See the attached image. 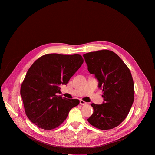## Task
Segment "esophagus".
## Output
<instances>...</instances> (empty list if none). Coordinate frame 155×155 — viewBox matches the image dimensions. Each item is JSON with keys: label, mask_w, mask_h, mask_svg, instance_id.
<instances>
[{"label": "esophagus", "mask_w": 155, "mask_h": 155, "mask_svg": "<svg viewBox=\"0 0 155 155\" xmlns=\"http://www.w3.org/2000/svg\"><path fill=\"white\" fill-rule=\"evenodd\" d=\"M79 102H80V104H81V105H87L88 104L87 102L84 101H83V100H80V101H79Z\"/></svg>", "instance_id": "obj_1"}]
</instances>
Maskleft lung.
I'll return each instance as SVG.
<instances>
[{"mask_svg": "<svg viewBox=\"0 0 155 155\" xmlns=\"http://www.w3.org/2000/svg\"><path fill=\"white\" fill-rule=\"evenodd\" d=\"M83 57L89 72L97 79L104 100L101 105L91 104L94 112L87 120L97 129H113L125 119L134 101V83L130 70L112 51H92Z\"/></svg>", "mask_w": 155, "mask_h": 155, "instance_id": "left-lung-1", "label": "left lung"}]
</instances>
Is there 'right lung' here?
Here are the masks:
<instances>
[{
    "label": "right lung",
    "instance_id": "obj_1",
    "mask_svg": "<svg viewBox=\"0 0 155 155\" xmlns=\"http://www.w3.org/2000/svg\"><path fill=\"white\" fill-rule=\"evenodd\" d=\"M83 63L79 54H46L28 70L21 87V96L28 118L38 127L51 130L67 118L79 100L57 96L61 85H67Z\"/></svg>",
    "mask_w": 155,
    "mask_h": 155
}]
</instances>
